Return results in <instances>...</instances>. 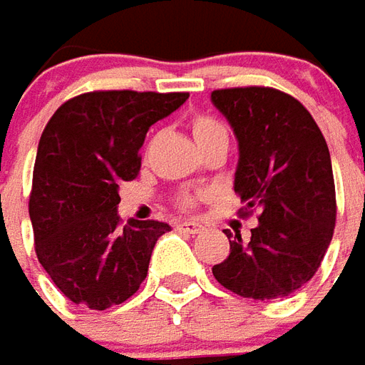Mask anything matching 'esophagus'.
Wrapping results in <instances>:
<instances>
[{
  "instance_id": "34e87169",
  "label": "esophagus",
  "mask_w": 365,
  "mask_h": 365,
  "mask_svg": "<svg viewBox=\"0 0 365 365\" xmlns=\"http://www.w3.org/2000/svg\"><path fill=\"white\" fill-rule=\"evenodd\" d=\"M178 229L180 231H185V233H190V235H199L205 231V227L200 225V222H195V221H185L178 225Z\"/></svg>"
}]
</instances>
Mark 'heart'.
<instances>
[{"instance_id": "1", "label": "heart", "mask_w": 365, "mask_h": 365, "mask_svg": "<svg viewBox=\"0 0 365 365\" xmlns=\"http://www.w3.org/2000/svg\"><path fill=\"white\" fill-rule=\"evenodd\" d=\"M190 132H192V136H195V143L199 144V148H207L209 144L212 143H219V140H227L229 136H227V128L222 126L221 122L217 118H212L209 114H195L192 118H190ZM197 202V199L192 197V195H185L182 199H180V207H192Z\"/></svg>"}]
</instances>
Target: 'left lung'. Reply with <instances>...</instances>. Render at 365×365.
Returning <instances> with one entry per match:
<instances>
[{
    "mask_svg": "<svg viewBox=\"0 0 365 365\" xmlns=\"http://www.w3.org/2000/svg\"><path fill=\"white\" fill-rule=\"evenodd\" d=\"M211 100L239 143L235 192L245 202L241 212L259 219L249 241L225 229L231 253L212 275L241 297H287L314 277L334 237L327 143L302 102L275 88H225Z\"/></svg>",
    "mask_w": 365,
    "mask_h": 365,
    "instance_id": "left-lung-1",
    "label": "left lung"
}]
</instances>
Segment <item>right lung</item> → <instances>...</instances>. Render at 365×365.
Segmentation results:
<instances>
[{
  "instance_id": "obj_1",
  "label": "right lung",
  "mask_w": 365,
  "mask_h": 365,
  "mask_svg": "<svg viewBox=\"0 0 365 365\" xmlns=\"http://www.w3.org/2000/svg\"><path fill=\"white\" fill-rule=\"evenodd\" d=\"M187 92L98 90L63 102L41 132L29 219L36 255L76 305L108 309L146 279L166 222L118 217L120 185L140 170V146L154 122L187 102Z\"/></svg>"
}]
</instances>
